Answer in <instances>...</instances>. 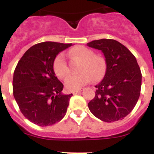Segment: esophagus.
Here are the masks:
<instances>
[{
  "mask_svg": "<svg viewBox=\"0 0 154 154\" xmlns=\"http://www.w3.org/2000/svg\"><path fill=\"white\" fill-rule=\"evenodd\" d=\"M82 90H83V89H77V90H73L72 94L73 95H75V94H78L79 93V92H81Z\"/></svg>",
  "mask_w": 154,
  "mask_h": 154,
  "instance_id": "1",
  "label": "esophagus"
}]
</instances>
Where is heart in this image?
<instances>
[{
  "mask_svg": "<svg viewBox=\"0 0 154 154\" xmlns=\"http://www.w3.org/2000/svg\"><path fill=\"white\" fill-rule=\"evenodd\" d=\"M69 55L79 58V71L76 75H69L65 78L64 84L68 90H75L89 83L92 79L99 81L103 78L106 73V64L104 58L100 55H95L93 51L85 46L78 45L69 51ZM53 71L59 79L65 78L68 73V66L65 55L59 53L55 56L52 64Z\"/></svg>",
  "mask_w": 154,
  "mask_h": 154,
  "instance_id": "obj_1",
  "label": "heart"
}]
</instances>
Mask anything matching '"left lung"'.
<instances>
[{"mask_svg": "<svg viewBox=\"0 0 154 154\" xmlns=\"http://www.w3.org/2000/svg\"><path fill=\"white\" fill-rule=\"evenodd\" d=\"M87 45L102 51L106 64L104 78L96 85V96L88 103L90 112L107 123L124 119L140 95L142 74L135 56L113 39L95 40Z\"/></svg>", "mask_w": 154, "mask_h": 154, "instance_id": "1", "label": "left lung"}]
</instances>
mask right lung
I'll return each mask as SVG.
<instances>
[{
    "instance_id": "right-lung-1",
    "label": "right lung",
    "mask_w": 154,
    "mask_h": 154,
    "mask_svg": "<svg viewBox=\"0 0 154 154\" xmlns=\"http://www.w3.org/2000/svg\"><path fill=\"white\" fill-rule=\"evenodd\" d=\"M72 45L42 42L30 48L19 60L14 72V97L31 123L51 126L66 114L72 94L62 93L63 84L55 76L52 64L58 53Z\"/></svg>"
}]
</instances>
